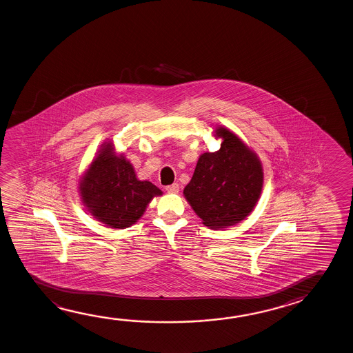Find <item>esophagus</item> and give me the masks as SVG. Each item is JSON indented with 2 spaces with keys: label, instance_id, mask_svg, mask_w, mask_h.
<instances>
[{
  "label": "esophagus",
  "instance_id": "1",
  "mask_svg": "<svg viewBox=\"0 0 353 353\" xmlns=\"http://www.w3.org/2000/svg\"><path fill=\"white\" fill-rule=\"evenodd\" d=\"M165 190L170 194H178L179 192V185L178 184H172V185H168L165 188Z\"/></svg>",
  "mask_w": 353,
  "mask_h": 353
}]
</instances>
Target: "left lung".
Returning <instances> with one entry per match:
<instances>
[{"instance_id": "8db88e82", "label": "left lung", "mask_w": 353, "mask_h": 353, "mask_svg": "<svg viewBox=\"0 0 353 353\" xmlns=\"http://www.w3.org/2000/svg\"><path fill=\"white\" fill-rule=\"evenodd\" d=\"M217 152L203 153L184 196L205 226L217 230L245 220L257 205L263 188V168L257 154L226 127Z\"/></svg>"}]
</instances>
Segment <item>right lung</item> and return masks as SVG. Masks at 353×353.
Returning <instances> with one entry per match:
<instances>
[{
	"instance_id": "obj_1",
	"label": "right lung",
	"mask_w": 353,
	"mask_h": 353,
	"mask_svg": "<svg viewBox=\"0 0 353 353\" xmlns=\"http://www.w3.org/2000/svg\"><path fill=\"white\" fill-rule=\"evenodd\" d=\"M86 209L108 228H125L142 217L153 197L163 192L148 180H139L131 163L105 142L79 181Z\"/></svg>"
}]
</instances>
